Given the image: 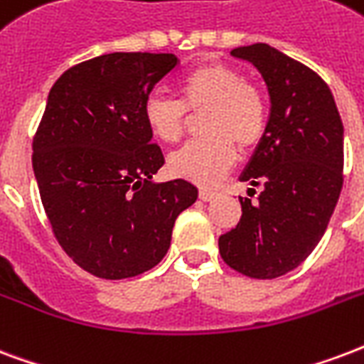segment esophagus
<instances>
[{"mask_svg": "<svg viewBox=\"0 0 364 364\" xmlns=\"http://www.w3.org/2000/svg\"><path fill=\"white\" fill-rule=\"evenodd\" d=\"M215 198H217V192H211V190H201L199 192V199L201 201H213Z\"/></svg>", "mask_w": 364, "mask_h": 364, "instance_id": "esophagus-1", "label": "esophagus"}]
</instances>
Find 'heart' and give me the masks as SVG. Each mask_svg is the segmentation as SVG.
<instances>
[{
  "instance_id": "b5f03b06",
  "label": "heart",
  "mask_w": 364,
  "mask_h": 364,
  "mask_svg": "<svg viewBox=\"0 0 364 364\" xmlns=\"http://www.w3.org/2000/svg\"><path fill=\"white\" fill-rule=\"evenodd\" d=\"M180 100L153 94L144 101V120L159 141L174 144L186 130V113H201L205 138L168 157V171L199 186H213L236 163V146L250 151L263 140L269 109L261 90L224 63H205L180 80Z\"/></svg>"
}]
</instances>
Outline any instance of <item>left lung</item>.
<instances>
[{
  "label": "left lung",
  "mask_w": 364,
  "mask_h": 364,
  "mask_svg": "<svg viewBox=\"0 0 364 364\" xmlns=\"http://www.w3.org/2000/svg\"><path fill=\"white\" fill-rule=\"evenodd\" d=\"M267 82L270 114L240 180L263 184L240 198L242 218L218 237L224 263L250 278H278L311 255L343 184V124L334 95L315 70L269 43L232 49ZM253 192V188H250Z\"/></svg>",
  "instance_id": "1"
}]
</instances>
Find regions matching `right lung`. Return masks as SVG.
I'll return each instance as SVG.
<instances>
[{
  "instance_id": "add662e5",
  "label": "right lung",
  "mask_w": 364,
  "mask_h": 364,
  "mask_svg": "<svg viewBox=\"0 0 364 364\" xmlns=\"http://www.w3.org/2000/svg\"><path fill=\"white\" fill-rule=\"evenodd\" d=\"M178 59L107 53L65 70L49 90L32 141V166L57 242L105 280L161 263L180 213L196 203L188 180L155 184L165 157L144 120V101Z\"/></svg>"
}]
</instances>
